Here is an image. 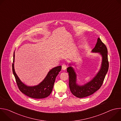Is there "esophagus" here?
I'll list each match as a JSON object with an SVG mask.
<instances>
[{
  "mask_svg": "<svg viewBox=\"0 0 121 121\" xmlns=\"http://www.w3.org/2000/svg\"><path fill=\"white\" fill-rule=\"evenodd\" d=\"M66 64H65V63H64V64H62V70H65V69L66 68Z\"/></svg>",
  "mask_w": 121,
  "mask_h": 121,
  "instance_id": "1",
  "label": "esophagus"
}]
</instances>
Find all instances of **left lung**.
I'll return each instance as SVG.
<instances>
[{"label": "left lung", "instance_id": "left-lung-1", "mask_svg": "<svg viewBox=\"0 0 121 121\" xmlns=\"http://www.w3.org/2000/svg\"><path fill=\"white\" fill-rule=\"evenodd\" d=\"M92 52L99 53L102 57L101 66L96 76L90 82L84 85L79 86L76 84V74L71 66L67 68L69 75V86L71 93L79 98L89 96L97 91L102 86L109 69L108 50L106 45L99 38Z\"/></svg>", "mask_w": 121, "mask_h": 121}]
</instances>
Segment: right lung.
I'll use <instances>...</instances> for the list:
<instances>
[{"instance_id": "add662e5", "label": "right lung", "mask_w": 121, "mask_h": 121, "mask_svg": "<svg viewBox=\"0 0 121 121\" xmlns=\"http://www.w3.org/2000/svg\"><path fill=\"white\" fill-rule=\"evenodd\" d=\"M15 55L14 53L12 71L17 86L20 91L26 96L34 99H43L48 97L52 91L55 79L61 70V66L54 67L49 72L44 79L38 85L29 87L24 84L16 74L14 67Z\"/></svg>"}]
</instances>
